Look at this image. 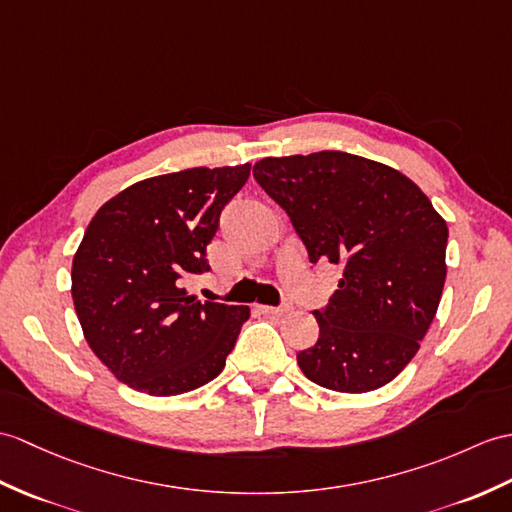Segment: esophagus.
<instances>
[{
  "label": "esophagus",
  "mask_w": 512,
  "mask_h": 512,
  "mask_svg": "<svg viewBox=\"0 0 512 512\" xmlns=\"http://www.w3.org/2000/svg\"><path fill=\"white\" fill-rule=\"evenodd\" d=\"M261 314H268V316H283L292 310V305H279V307H272V305H259Z\"/></svg>",
  "instance_id": "obj_1"
}]
</instances>
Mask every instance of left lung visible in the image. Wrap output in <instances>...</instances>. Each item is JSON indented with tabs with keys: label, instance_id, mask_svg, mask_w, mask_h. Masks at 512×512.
<instances>
[{
	"label": "left lung",
	"instance_id": "obj_1",
	"mask_svg": "<svg viewBox=\"0 0 512 512\" xmlns=\"http://www.w3.org/2000/svg\"><path fill=\"white\" fill-rule=\"evenodd\" d=\"M255 181L288 213L312 264L342 266L316 310L314 347L296 353L314 384L368 392L417 355L447 277V222L408 176L358 154L266 157Z\"/></svg>",
	"mask_w": 512,
	"mask_h": 512
}]
</instances>
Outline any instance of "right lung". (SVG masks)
Masks as SVG:
<instances>
[{"mask_svg":"<svg viewBox=\"0 0 512 512\" xmlns=\"http://www.w3.org/2000/svg\"><path fill=\"white\" fill-rule=\"evenodd\" d=\"M251 163L192 168L126 187L95 213L71 264V299L100 362L139 392L172 397L222 373L246 305L198 301L183 283Z\"/></svg>","mask_w":512,"mask_h":512,"instance_id":"1","label":"right lung"}]
</instances>
